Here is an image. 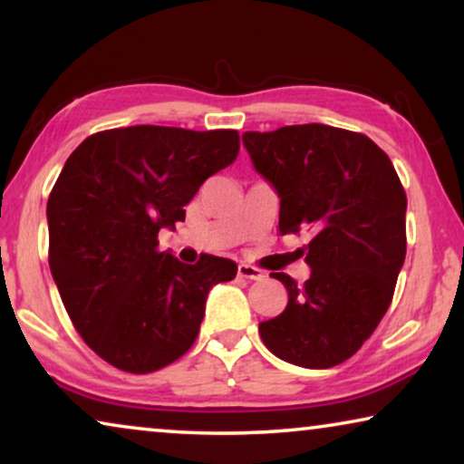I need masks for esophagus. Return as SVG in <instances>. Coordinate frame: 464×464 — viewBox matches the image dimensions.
I'll list each match as a JSON object with an SVG mask.
<instances>
[{"mask_svg": "<svg viewBox=\"0 0 464 464\" xmlns=\"http://www.w3.org/2000/svg\"><path fill=\"white\" fill-rule=\"evenodd\" d=\"M238 276L240 278H246V281H257V278H262V270L256 268V266L251 264H238Z\"/></svg>", "mask_w": 464, "mask_h": 464, "instance_id": "esophagus-1", "label": "esophagus"}]
</instances>
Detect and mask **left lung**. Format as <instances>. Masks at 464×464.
Instances as JSON below:
<instances>
[{
    "label": "left lung",
    "mask_w": 464,
    "mask_h": 464,
    "mask_svg": "<svg viewBox=\"0 0 464 464\" xmlns=\"http://www.w3.org/2000/svg\"><path fill=\"white\" fill-rule=\"evenodd\" d=\"M253 167L281 198V234L313 230L310 276L287 289V308L259 323L272 354L327 370L353 357L378 327L405 259V198L391 158L361 132L327 124L245 132Z\"/></svg>",
    "instance_id": "1"
}]
</instances>
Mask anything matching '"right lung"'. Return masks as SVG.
<instances>
[{
  "label": "right lung",
  "instance_id": "obj_1",
  "mask_svg": "<svg viewBox=\"0 0 464 464\" xmlns=\"http://www.w3.org/2000/svg\"><path fill=\"white\" fill-rule=\"evenodd\" d=\"M237 130L129 126L84 139L67 158L46 218L50 272L69 319L118 370L150 373L189 351L208 291L237 264L202 256L183 264L158 251V232L237 160Z\"/></svg>",
  "mask_w": 464,
  "mask_h": 464
}]
</instances>
